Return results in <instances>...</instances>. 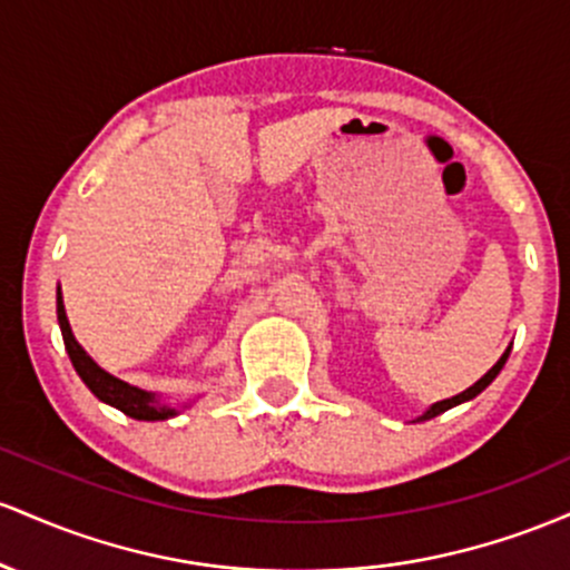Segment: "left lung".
<instances>
[{
    "label": "left lung",
    "instance_id": "obj_1",
    "mask_svg": "<svg viewBox=\"0 0 570 570\" xmlns=\"http://www.w3.org/2000/svg\"><path fill=\"white\" fill-rule=\"evenodd\" d=\"M507 357H509V350H507V353H503V355H501V361H498V363H495V366H492V368L488 371V374H484V376H482V380H479V382H474V385H471L469 390H463V393H458V395H452V399H446V401H439V404H433V406H431V409H428V412H425V414H423V417H420V420H431V417H436V414H441V412H446V409H452V406L463 404V401L474 399V395H476V393H482V390H484V387H488L492 380H495V376H498V371H501V368H503V363H507Z\"/></svg>",
    "mask_w": 570,
    "mask_h": 570
}]
</instances>
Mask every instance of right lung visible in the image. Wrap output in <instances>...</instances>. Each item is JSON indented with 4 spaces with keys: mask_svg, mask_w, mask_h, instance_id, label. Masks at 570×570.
Listing matches in <instances>:
<instances>
[{
    "mask_svg": "<svg viewBox=\"0 0 570 570\" xmlns=\"http://www.w3.org/2000/svg\"><path fill=\"white\" fill-rule=\"evenodd\" d=\"M56 304H59L56 309H59V325H61L63 347H67L69 361H72L75 371H78L80 380L86 382L88 390H91L96 399L105 401V404H110L115 409H120V412L129 414V417H134V420H166L175 414V409H166L158 404L156 395L153 393H145V390L131 387L129 382L118 380V376L107 374L105 368L96 366V363L91 361V355H88L86 350L75 342L72 328H69L67 312H63L61 291H59V302Z\"/></svg>",
    "mask_w": 570,
    "mask_h": 570,
    "instance_id": "obj_1",
    "label": "right lung"
}]
</instances>
